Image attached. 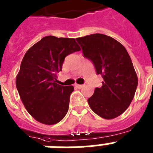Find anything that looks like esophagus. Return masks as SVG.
<instances>
[{
    "instance_id": "1",
    "label": "esophagus",
    "mask_w": 153,
    "mask_h": 153,
    "mask_svg": "<svg viewBox=\"0 0 153 153\" xmlns=\"http://www.w3.org/2000/svg\"><path fill=\"white\" fill-rule=\"evenodd\" d=\"M83 86V85H81V84H76L75 85V87L77 89H81L82 87Z\"/></svg>"
}]
</instances>
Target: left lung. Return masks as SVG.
Instances as JSON below:
<instances>
[{
  "label": "left lung",
  "mask_w": 153,
  "mask_h": 153,
  "mask_svg": "<svg viewBox=\"0 0 153 153\" xmlns=\"http://www.w3.org/2000/svg\"><path fill=\"white\" fill-rule=\"evenodd\" d=\"M83 56L93 62L97 74L102 76V86L88 99L96 114L112 120L129 107L134 97L138 77L125 47L113 37L94 33L76 39Z\"/></svg>",
  "instance_id": "obj_1"
}]
</instances>
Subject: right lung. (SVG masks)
<instances>
[{
    "label": "right lung",
    "mask_w": 153,
    "mask_h": 153,
    "mask_svg": "<svg viewBox=\"0 0 153 153\" xmlns=\"http://www.w3.org/2000/svg\"><path fill=\"white\" fill-rule=\"evenodd\" d=\"M79 51L75 39L47 36L25 53L16 86L24 106L36 121L53 125L66 116L74 88L58 84L56 74L65 57Z\"/></svg>",
    "instance_id": "add662e5"
}]
</instances>
